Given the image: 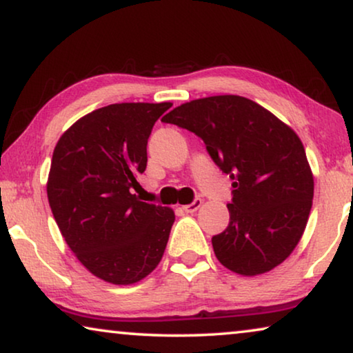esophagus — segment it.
Returning a JSON list of instances; mask_svg holds the SVG:
<instances>
[{"label":"esophagus","instance_id":"1","mask_svg":"<svg viewBox=\"0 0 353 353\" xmlns=\"http://www.w3.org/2000/svg\"><path fill=\"white\" fill-rule=\"evenodd\" d=\"M201 205H202V199H196V201H194L192 203H189V205H183V212L194 213Z\"/></svg>","mask_w":353,"mask_h":353}]
</instances>
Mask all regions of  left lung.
<instances>
[{
	"instance_id": "8db88e82",
	"label": "left lung",
	"mask_w": 353,
	"mask_h": 353,
	"mask_svg": "<svg viewBox=\"0 0 353 353\" xmlns=\"http://www.w3.org/2000/svg\"><path fill=\"white\" fill-rule=\"evenodd\" d=\"M162 121L201 137L232 180L229 224L212 237L218 261L245 277L282 264L303 237L314 199V175L296 132L240 95L191 100Z\"/></svg>"
}]
</instances>
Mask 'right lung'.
Here are the masks:
<instances>
[{
	"label": "right lung",
	"instance_id": "right-lung-1",
	"mask_svg": "<svg viewBox=\"0 0 353 353\" xmlns=\"http://www.w3.org/2000/svg\"><path fill=\"white\" fill-rule=\"evenodd\" d=\"M164 103H114L85 114L55 145L48 199L65 242L105 282L132 285L164 256L175 213L139 201L152 125Z\"/></svg>",
	"mask_w": 353,
	"mask_h": 353
}]
</instances>
